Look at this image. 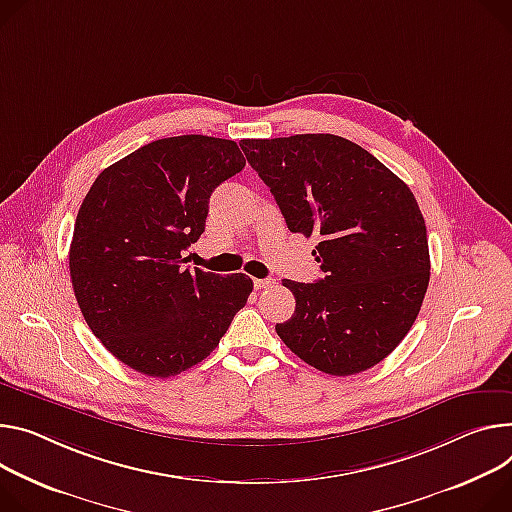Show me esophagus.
<instances>
[{
    "instance_id": "1",
    "label": "esophagus",
    "mask_w": 512,
    "mask_h": 512,
    "mask_svg": "<svg viewBox=\"0 0 512 512\" xmlns=\"http://www.w3.org/2000/svg\"><path fill=\"white\" fill-rule=\"evenodd\" d=\"M253 284H255V290H265L273 284V280H253Z\"/></svg>"
}]
</instances>
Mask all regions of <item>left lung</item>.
I'll return each instance as SVG.
<instances>
[{"instance_id":"8db88e82","label":"left lung","mask_w":512,"mask_h":512,"mask_svg":"<svg viewBox=\"0 0 512 512\" xmlns=\"http://www.w3.org/2000/svg\"><path fill=\"white\" fill-rule=\"evenodd\" d=\"M292 232L316 235L324 277L284 280L296 298L280 339L308 365L353 376L388 357L423 306L429 275L425 218L408 185L337 134L239 143Z\"/></svg>"}]
</instances>
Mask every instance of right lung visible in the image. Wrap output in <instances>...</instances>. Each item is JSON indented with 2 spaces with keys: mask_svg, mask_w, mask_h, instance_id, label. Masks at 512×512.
Wrapping results in <instances>:
<instances>
[{
  "mask_svg": "<svg viewBox=\"0 0 512 512\" xmlns=\"http://www.w3.org/2000/svg\"><path fill=\"white\" fill-rule=\"evenodd\" d=\"M245 167L235 141L183 134L104 169L75 220L71 284L81 314L124 365L153 378L206 359L253 292L245 273L185 269L208 200Z\"/></svg>",
  "mask_w": 512,
  "mask_h": 512,
  "instance_id": "obj_1",
  "label": "right lung"
}]
</instances>
